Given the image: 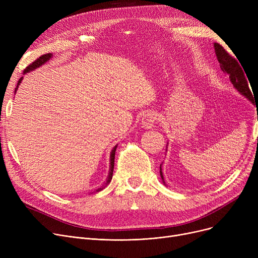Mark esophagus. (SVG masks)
Masks as SVG:
<instances>
[{
	"label": "esophagus",
	"mask_w": 258,
	"mask_h": 258,
	"mask_svg": "<svg viewBox=\"0 0 258 258\" xmlns=\"http://www.w3.org/2000/svg\"><path fill=\"white\" fill-rule=\"evenodd\" d=\"M157 120V116L155 113L153 112H147L146 114L143 115L142 119H141V124L144 128H152Z\"/></svg>",
	"instance_id": "1"
}]
</instances>
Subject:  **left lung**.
Instances as JSON below:
<instances>
[{
	"mask_svg": "<svg viewBox=\"0 0 258 258\" xmlns=\"http://www.w3.org/2000/svg\"><path fill=\"white\" fill-rule=\"evenodd\" d=\"M214 50H215V54H216V57H218L219 62L221 63V68L222 70L228 74L230 81L233 84V87L241 94L245 96L246 98H248L249 100H251L254 103V98H253V95L252 92L249 88L248 85V80L247 77L243 73V67L242 68L239 66V63L237 62V60L232 57L230 54L220 45V44H214ZM241 64V63H240ZM160 175L162 178V181L165 184L164 182V177H163V173H162V168L160 166Z\"/></svg>",
	"mask_w": 258,
	"mask_h": 258,
	"instance_id": "left-lung-1",
	"label": "left lung"
}]
</instances>
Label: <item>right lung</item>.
I'll return each mask as SVG.
<instances>
[{"instance_id":"obj_1","label":"right lung","mask_w":258,"mask_h":258,"mask_svg":"<svg viewBox=\"0 0 258 258\" xmlns=\"http://www.w3.org/2000/svg\"><path fill=\"white\" fill-rule=\"evenodd\" d=\"M51 56H52V54L51 53H47V54H44V55H42L40 56L39 58H37L36 60H34L32 63H30L28 67L26 68V69L24 70V73H27V72H30V71H32V70H34V69H36L37 67H39V66H42V64H44L47 60H49L50 58H51ZM22 79H23V77H21L20 79H19V81H18V85H17V88H16V90H15V92L17 91V89L19 88V85L21 84V81H22ZM116 148H117V145L113 148L112 150V153H111V166H110V172H108V175H107V179H106V182L104 183V185H102L100 188H98L97 190H96V192H98V191H100V190H102V189L107 185V184H110V182H111V180H112V177H113V170H114V162H115V152H116Z\"/></svg>"}]
</instances>
